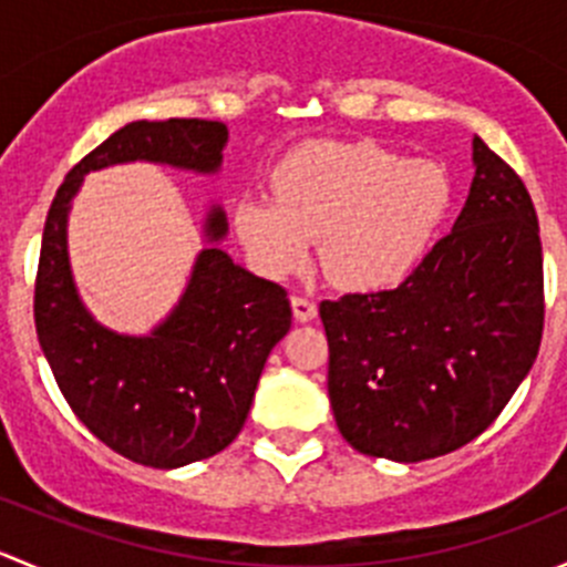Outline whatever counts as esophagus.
<instances>
[{
  "label": "esophagus",
  "instance_id": "1",
  "mask_svg": "<svg viewBox=\"0 0 567 567\" xmlns=\"http://www.w3.org/2000/svg\"><path fill=\"white\" fill-rule=\"evenodd\" d=\"M290 307H293V318L299 320V323H310V320H316L318 316V307L312 305L310 299H301V296H293V299H290Z\"/></svg>",
  "mask_w": 567,
  "mask_h": 567
}]
</instances>
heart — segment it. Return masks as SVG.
<instances>
[{
    "label": "heart",
    "mask_w": 567,
    "mask_h": 567,
    "mask_svg": "<svg viewBox=\"0 0 567 567\" xmlns=\"http://www.w3.org/2000/svg\"><path fill=\"white\" fill-rule=\"evenodd\" d=\"M271 194H244L233 230L266 277L293 274L318 241L320 268L346 290L403 282L450 210L447 169L379 142H310L274 169Z\"/></svg>",
    "instance_id": "obj_1"
}]
</instances>
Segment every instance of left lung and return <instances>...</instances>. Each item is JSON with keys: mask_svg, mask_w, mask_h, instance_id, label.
Returning a JSON list of instances; mask_svg holds the SVG:
<instances>
[{"mask_svg": "<svg viewBox=\"0 0 567 567\" xmlns=\"http://www.w3.org/2000/svg\"><path fill=\"white\" fill-rule=\"evenodd\" d=\"M453 230L394 290L320 301L342 439L416 463L477 439L535 364L543 251L522 177L480 136Z\"/></svg>", "mask_w": 567, "mask_h": 567, "instance_id": "obj_1", "label": "left lung"}]
</instances>
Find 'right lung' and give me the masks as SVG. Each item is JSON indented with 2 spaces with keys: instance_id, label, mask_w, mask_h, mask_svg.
Listing matches in <instances>:
<instances>
[{
  "instance_id": "right-lung-1",
  "label": "right lung",
  "mask_w": 567,
  "mask_h": 567,
  "mask_svg": "<svg viewBox=\"0 0 567 567\" xmlns=\"http://www.w3.org/2000/svg\"><path fill=\"white\" fill-rule=\"evenodd\" d=\"M227 136L219 120L123 125L68 173L45 216L35 282L43 357L87 431L142 466L181 468L221 453L241 433L262 364L290 329L288 293L219 247L230 227L214 203L205 247L167 318L145 334L109 329L79 296L68 216L84 177L99 169L145 162L219 175Z\"/></svg>"
}]
</instances>
